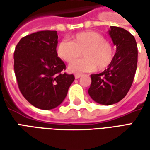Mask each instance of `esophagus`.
<instances>
[{
  "instance_id": "esophagus-1",
  "label": "esophagus",
  "mask_w": 150,
  "mask_h": 150,
  "mask_svg": "<svg viewBox=\"0 0 150 150\" xmlns=\"http://www.w3.org/2000/svg\"><path fill=\"white\" fill-rule=\"evenodd\" d=\"M81 76H82V75H80V74H75V79H79V78H80Z\"/></svg>"
}]
</instances>
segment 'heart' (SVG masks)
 <instances>
[{"label": "heart", "mask_w": 150, "mask_h": 150, "mask_svg": "<svg viewBox=\"0 0 150 150\" xmlns=\"http://www.w3.org/2000/svg\"><path fill=\"white\" fill-rule=\"evenodd\" d=\"M83 59L74 62L81 55ZM56 54L67 62H72L69 71L74 73L93 71L106 69L112 62L115 50L109 42L96 31H83L72 35L71 41L62 40L56 47Z\"/></svg>", "instance_id": "b5f03b06"}]
</instances>
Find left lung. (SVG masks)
Segmentation results:
<instances>
[{
    "label": "left lung",
    "instance_id": "obj_1",
    "mask_svg": "<svg viewBox=\"0 0 150 150\" xmlns=\"http://www.w3.org/2000/svg\"><path fill=\"white\" fill-rule=\"evenodd\" d=\"M108 34L116 46L110 65L104 71L91 75L88 94L98 104L111 105L125 96L132 86L137 66L135 38L125 29L111 26Z\"/></svg>",
    "mask_w": 150,
    "mask_h": 150
}]
</instances>
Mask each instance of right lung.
I'll list each match as a JSON object with an SVG mask.
<instances>
[{
  "label": "right lung",
  "instance_id": "1",
  "mask_svg": "<svg viewBox=\"0 0 150 150\" xmlns=\"http://www.w3.org/2000/svg\"><path fill=\"white\" fill-rule=\"evenodd\" d=\"M58 34L38 31L22 38L15 48L14 72L18 88L33 106L50 110L67 95L75 76L63 73L66 65L56 54Z\"/></svg>",
  "mask_w": 150,
  "mask_h": 150
}]
</instances>
